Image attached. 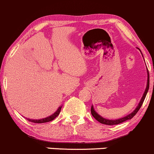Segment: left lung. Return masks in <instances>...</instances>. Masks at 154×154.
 Segmentation results:
<instances>
[{
  "instance_id": "obj_1",
  "label": "left lung",
  "mask_w": 154,
  "mask_h": 154,
  "mask_svg": "<svg viewBox=\"0 0 154 154\" xmlns=\"http://www.w3.org/2000/svg\"><path fill=\"white\" fill-rule=\"evenodd\" d=\"M138 49H139V48H138ZM139 51H140V50H139ZM147 86H146L145 91H144L143 95H142V98H141V100H140V101H139L138 106H136V108L135 109L133 110V111L131 113H130V114L127 115V116H125V117L121 118V119H105V118L100 116V115H99L98 113H97V112L94 110V107H93V105H92V106H91V115H92L93 117H94V119H95L97 121V122H100V123L103 124V125H119V124L123 123V122H125L127 120H130V119H131L132 118H133V116H134L135 115H136V113L138 112V111L139 110V109L141 108V106H142V103H143V102L144 100V98H145L146 95H147V91H148V89H149V73H148V70H147Z\"/></svg>"
}]
</instances>
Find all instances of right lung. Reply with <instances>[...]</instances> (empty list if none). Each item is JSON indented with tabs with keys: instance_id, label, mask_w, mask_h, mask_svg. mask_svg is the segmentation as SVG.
I'll use <instances>...</instances> for the list:
<instances>
[{
	"instance_id": "right-lung-1",
	"label": "right lung",
	"mask_w": 154,
	"mask_h": 154,
	"mask_svg": "<svg viewBox=\"0 0 154 154\" xmlns=\"http://www.w3.org/2000/svg\"><path fill=\"white\" fill-rule=\"evenodd\" d=\"M61 109H62V106H60L58 109H57V110L54 113V114L51 115L50 116H48V117H47V118H45V119H27V120H28L29 122H32V123H37V124L46 123V122H51V121L54 120V119H56V118H57V116H59L60 111H61Z\"/></svg>"
}]
</instances>
